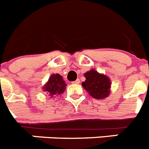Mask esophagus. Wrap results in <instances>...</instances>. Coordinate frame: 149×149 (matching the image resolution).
I'll list each match as a JSON object with an SVG mask.
<instances>
[{
    "label": "esophagus",
    "mask_w": 149,
    "mask_h": 149,
    "mask_svg": "<svg viewBox=\"0 0 149 149\" xmlns=\"http://www.w3.org/2000/svg\"><path fill=\"white\" fill-rule=\"evenodd\" d=\"M79 83H80L79 79H77L75 81H73V82H72V84H78Z\"/></svg>",
    "instance_id": "esophagus-1"
}]
</instances>
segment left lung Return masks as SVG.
<instances>
[{
  "instance_id": "obj_1",
  "label": "left lung",
  "mask_w": 149,
  "mask_h": 149,
  "mask_svg": "<svg viewBox=\"0 0 149 149\" xmlns=\"http://www.w3.org/2000/svg\"><path fill=\"white\" fill-rule=\"evenodd\" d=\"M84 75L86 80L82 82V86L90 96L96 100H103L110 95L111 84L108 76L95 69H90Z\"/></svg>"
}]
</instances>
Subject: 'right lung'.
Here are the masks:
<instances>
[{
	"mask_svg": "<svg viewBox=\"0 0 149 149\" xmlns=\"http://www.w3.org/2000/svg\"><path fill=\"white\" fill-rule=\"evenodd\" d=\"M66 84L59 74H53L49 77L47 82L42 87V90L47 93L48 96L56 97V96L61 95L64 93L66 88Z\"/></svg>",
	"mask_w": 149,
	"mask_h": 149,
	"instance_id": "1",
	"label": "right lung"
}]
</instances>
